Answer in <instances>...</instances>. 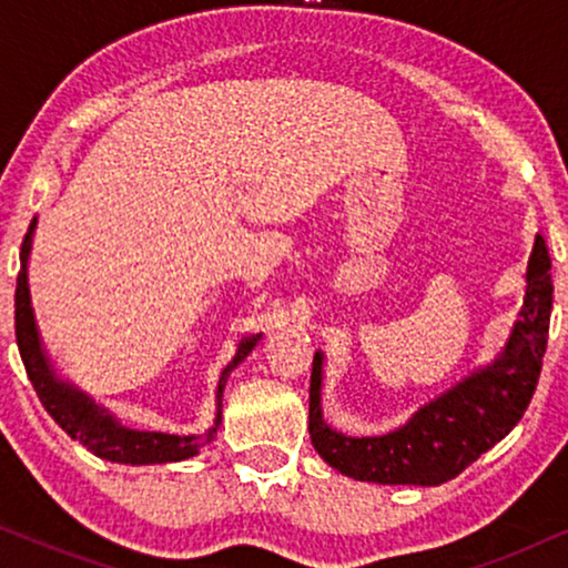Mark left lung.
Returning <instances> with one entry per match:
<instances>
[{"mask_svg": "<svg viewBox=\"0 0 568 568\" xmlns=\"http://www.w3.org/2000/svg\"><path fill=\"white\" fill-rule=\"evenodd\" d=\"M554 282L546 240L538 235L527 263L525 307L499 359L424 406L403 429L352 439L321 414V354L310 375V439L331 468L385 486H439L460 476L515 429L538 387L548 346Z\"/></svg>", "mask_w": 568, "mask_h": 568, "instance_id": "obj_1", "label": "left lung"}]
</instances>
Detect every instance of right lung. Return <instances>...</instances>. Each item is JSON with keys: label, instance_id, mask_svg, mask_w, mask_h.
Instances as JSON below:
<instances>
[{"label": "right lung", "instance_id": "add662e5", "mask_svg": "<svg viewBox=\"0 0 568 568\" xmlns=\"http://www.w3.org/2000/svg\"><path fill=\"white\" fill-rule=\"evenodd\" d=\"M36 220L30 222L20 247V274L18 286H14V338H18V348L26 364L28 379L33 383V390L38 400L43 403V408L49 410V416L64 429L69 437L80 442L82 447H88L92 455L103 457V460L113 463H131V465H150V463H175L185 460V457L199 455L201 447H206L212 442L216 426H220V414L216 410V426L206 434H193V437H175V434H158V432H131L115 422L113 416H108L103 408L92 406L90 398H84L80 390L59 383L53 377V369L45 359L41 341H38L36 321H33V307H30V292H28V253H30V240H33ZM261 341L258 336H251L240 341L235 359L224 367L220 377V387H216V400L222 408V390L227 383L230 369H235L247 354L253 352V346Z\"/></svg>", "mask_w": 568, "mask_h": 568}]
</instances>
